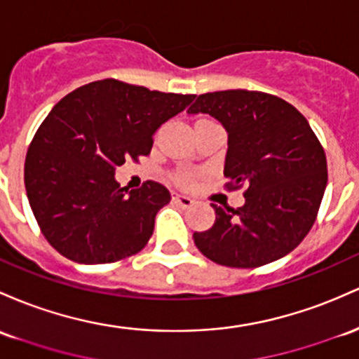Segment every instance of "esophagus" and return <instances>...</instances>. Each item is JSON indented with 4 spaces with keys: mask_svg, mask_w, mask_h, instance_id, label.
<instances>
[{
    "mask_svg": "<svg viewBox=\"0 0 359 359\" xmlns=\"http://www.w3.org/2000/svg\"><path fill=\"white\" fill-rule=\"evenodd\" d=\"M172 199H173V203L179 204L180 208H191L192 204H194V201H192L191 198H189V196H186V194H180V192H173Z\"/></svg>",
    "mask_w": 359,
    "mask_h": 359,
    "instance_id": "1",
    "label": "esophagus"
}]
</instances>
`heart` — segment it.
<instances>
[{
  "label": "heart",
  "instance_id": "obj_1",
  "mask_svg": "<svg viewBox=\"0 0 359 359\" xmlns=\"http://www.w3.org/2000/svg\"><path fill=\"white\" fill-rule=\"evenodd\" d=\"M173 179H175L177 184H180V186H189V184L192 182V173L191 172H177L175 175H173Z\"/></svg>",
  "mask_w": 359,
  "mask_h": 359
}]
</instances>
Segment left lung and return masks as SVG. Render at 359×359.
Segmentation results:
<instances>
[{"mask_svg":"<svg viewBox=\"0 0 359 359\" xmlns=\"http://www.w3.org/2000/svg\"><path fill=\"white\" fill-rule=\"evenodd\" d=\"M210 114L228 133V191L245 189L237 210L211 204L216 222L192 235L201 254L226 267L252 269L297 249L317 219L327 186L324 147L305 117L264 92L203 93L187 110Z\"/></svg>","mask_w":359,"mask_h":359,"instance_id":"obj_1","label":"left lung"}]
</instances>
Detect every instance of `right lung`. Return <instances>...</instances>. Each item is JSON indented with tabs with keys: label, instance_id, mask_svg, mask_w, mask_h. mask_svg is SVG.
<instances>
[{
	"label": "right lung",
	"instance_id": "obj_1",
	"mask_svg": "<svg viewBox=\"0 0 359 359\" xmlns=\"http://www.w3.org/2000/svg\"><path fill=\"white\" fill-rule=\"evenodd\" d=\"M194 98L107 78L54 105L27 151L25 189L42 235L59 254L109 264L147 245L170 192L155 180L128 192L114 173L128 158L149 155L156 129Z\"/></svg>",
	"mask_w": 359,
	"mask_h": 359
}]
</instances>
